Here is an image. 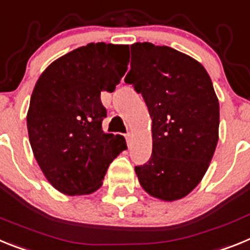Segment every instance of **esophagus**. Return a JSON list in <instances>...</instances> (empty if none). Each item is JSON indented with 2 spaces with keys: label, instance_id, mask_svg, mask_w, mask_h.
<instances>
[{
  "label": "esophagus",
  "instance_id": "1",
  "mask_svg": "<svg viewBox=\"0 0 250 250\" xmlns=\"http://www.w3.org/2000/svg\"><path fill=\"white\" fill-rule=\"evenodd\" d=\"M125 142H127V146H131L132 140H131V136H129V134H125Z\"/></svg>",
  "mask_w": 250,
  "mask_h": 250
}]
</instances>
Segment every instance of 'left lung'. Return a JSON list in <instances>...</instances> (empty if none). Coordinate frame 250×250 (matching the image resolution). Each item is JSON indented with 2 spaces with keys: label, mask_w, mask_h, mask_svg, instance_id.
<instances>
[{
  "label": "left lung",
  "mask_w": 250,
  "mask_h": 250,
  "mask_svg": "<svg viewBox=\"0 0 250 250\" xmlns=\"http://www.w3.org/2000/svg\"><path fill=\"white\" fill-rule=\"evenodd\" d=\"M125 82L142 94L152 118V155L134 167L151 196L179 200L205 175L219 140V102L199 62L168 46L131 45Z\"/></svg>",
  "instance_id": "8db88e82"
}]
</instances>
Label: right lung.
<instances>
[{
  "instance_id": "1",
  "label": "right lung",
  "mask_w": 250,
  "mask_h": 250,
  "mask_svg": "<svg viewBox=\"0 0 250 250\" xmlns=\"http://www.w3.org/2000/svg\"><path fill=\"white\" fill-rule=\"evenodd\" d=\"M127 45L97 42L50 64L30 101L27 131L46 179L66 195L92 194L110 162L125 148L121 134L104 133L101 92H113L127 71Z\"/></svg>"
}]
</instances>
